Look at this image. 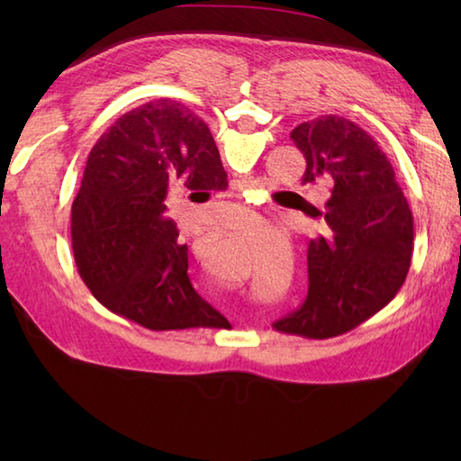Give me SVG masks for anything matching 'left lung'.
Instances as JSON below:
<instances>
[{"label": "left lung", "mask_w": 461, "mask_h": 461, "mask_svg": "<svg viewBox=\"0 0 461 461\" xmlns=\"http://www.w3.org/2000/svg\"><path fill=\"white\" fill-rule=\"evenodd\" d=\"M291 139L307 160L303 184L327 182L330 198L315 210L325 236L309 243L307 297L273 327L329 339L394 299L412 259L414 220L393 164L358 124L325 114L295 126Z\"/></svg>", "instance_id": "left-lung-1"}]
</instances>
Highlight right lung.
I'll list each match as a JSON object with an SVG mask.
<instances>
[{
    "mask_svg": "<svg viewBox=\"0 0 461 461\" xmlns=\"http://www.w3.org/2000/svg\"><path fill=\"white\" fill-rule=\"evenodd\" d=\"M178 185H228L208 124L170 99L122 114L93 146L73 202L77 269L101 305L150 330L230 327L194 289L188 246L164 215Z\"/></svg>",
    "mask_w": 461,
    "mask_h": 461,
    "instance_id": "1",
    "label": "right lung"
}]
</instances>
